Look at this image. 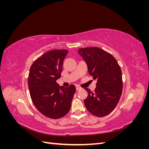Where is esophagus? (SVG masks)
I'll return each instance as SVG.
<instances>
[{
    "instance_id": "34e87169",
    "label": "esophagus",
    "mask_w": 149,
    "mask_h": 149,
    "mask_svg": "<svg viewBox=\"0 0 149 149\" xmlns=\"http://www.w3.org/2000/svg\"><path fill=\"white\" fill-rule=\"evenodd\" d=\"M76 91H79V90L81 89V88L80 87H78V86L76 87Z\"/></svg>"
}]
</instances>
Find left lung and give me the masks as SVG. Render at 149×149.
Wrapping results in <instances>:
<instances>
[{"mask_svg":"<svg viewBox=\"0 0 149 149\" xmlns=\"http://www.w3.org/2000/svg\"><path fill=\"white\" fill-rule=\"evenodd\" d=\"M78 53L86 63L89 74L97 80L94 91L85 88L88 96L84 105L94 116H107L114 109L123 93L120 66L111 54L98 47L79 48Z\"/></svg>","mask_w":149,"mask_h":149,"instance_id":"obj_1","label":"left lung"}]
</instances>
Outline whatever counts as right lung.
Here are the masks:
<instances>
[{
    "label": "right lung",
    "instance_id": "right-lung-1",
    "mask_svg": "<svg viewBox=\"0 0 149 149\" xmlns=\"http://www.w3.org/2000/svg\"><path fill=\"white\" fill-rule=\"evenodd\" d=\"M68 51L54 49L38 58L31 65L29 88L35 106L51 119H60L69 112L76 91L74 85L60 86L56 83L61 75L63 63Z\"/></svg>",
    "mask_w": 149,
    "mask_h": 149
}]
</instances>
